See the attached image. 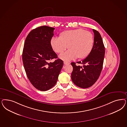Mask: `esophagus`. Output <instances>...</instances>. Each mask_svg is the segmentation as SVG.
<instances>
[{
  "label": "esophagus",
  "mask_w": 127,
  "mask_h": 127,
  "mask_svg": "<svg viewBox=\"0 0 127 127\" xmlns=\"http://www.w3.org/2000/svg\"><path fill=\"white\" fill-rule=\"evenodd\" d=\"M64 64L65 65H68V64H70L69 62H67L65 61L64 62Z\"/></svg>",
  "instance_id": "1"
}]
</instances>
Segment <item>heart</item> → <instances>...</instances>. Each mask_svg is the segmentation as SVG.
<instances>
[{
    "label": "heart",
    "mask_w": 127,
    "mask_h": 127,
    "mask_svg": "<svg viewBox=\"0 0 127 127\" xmlns=\"http://www.w3.org/2000/svg\"><path fill=\"white\" fill-rule=\"evenodd\" d=\"M94 38L92 33L83 29L65 31L61 33L59 37L51 39L50 44L57 53H62L67 49H69L59 57L64 61H70L78 57L83 59L91 52L94 46Z\"/></svg>",
    "instance_id": "obj_1"
}]
</instances>
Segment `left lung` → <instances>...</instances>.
<instances>
[{
	"mask_svg": "<svg viewBox=\"0 0 127 127\" xmlns=\"http://www.w3.org/2000/svg\"><path fill=\"white\" fill-rule=\"evenodd\" d=\"M93 30L94 34L93 49L85 59L77 63L83 66L76 65L74 62L71 63L73 67L71 79L75 85L82 88L92 86L98 79L102 69L105 47L100 33L95 29Z\"/></svg>",
	"mask_w": 127,
	"mask_h": 127,
	"instance_id": "1",
	"label": "left lung"
}]
</instances>
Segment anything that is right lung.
Returning <instances> with one entry per match:
<instances>
[{"instance_id": "obj_1", "label": "right lung", "mask_w": 127, "mask_h": 127, "mask_svg": "<svg viewBox=\"0 0 127 127\" xmlns=\"http://www.w3.org/2000/svg\"><path fill=\"white\" fill-rule=\"evenodd\" d=\"M54 29L46 26L38 27L29 33L25 41L22 53L25 70L33 86L41 91L56 85L63 66V61L59 58L49 62L57 58L50 44Z\"/></svg>"}]
</instances>
